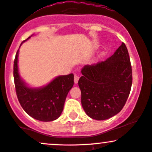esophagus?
<instances>
[{
  "label": "esophagus",
  "mask_w": 152,
  "mask_h": 152,
  "mask_svg": "<svg viewBox=\"0 0 152 152\" xmlns=\"http://www.w3.org/2000/svg\"><path fill=\"white\" fill-rule=\"evenodd\" d=\"M79 78H80L79 75H75V77H74V82H75V83H78Z\"/></svg>",
  "instance_id": "34e87169"
}]
</instances>
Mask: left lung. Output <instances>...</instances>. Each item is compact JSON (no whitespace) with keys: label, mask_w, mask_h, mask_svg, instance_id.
<instances>
[{"label":"left lung","mask_w":152,"mask_h":152,"mask_svg":"<svg viewBox=\"0 0 152 152\" xmlns=\"http://www.w3.org/2000/svg\"><path fill=\"white\" fill-rule=\"evenodd\" d=\"M78 81L81 104L87 115L107 120L122 110L131 89L133 76L130 56L124 43L104 61L86 65Z\"/></svg>","instance_id":"8db88e82"}]
</instances>
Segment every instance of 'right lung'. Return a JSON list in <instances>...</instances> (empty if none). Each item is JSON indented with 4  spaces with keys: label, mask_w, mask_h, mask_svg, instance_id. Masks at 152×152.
Segmentation results:
<instances>
[{
    "label": "right lung",
    "mask_w": 152,
    "mask_h": 152,
    "mask_svg": "<svg viewBox=\"0 0 152 152\" xmlns=\"http://www.w3.org/2000/svg\"><path fill=\"white\" fill-rule=\"evenodd\" d=\"M18 53L19 50L14 61V78L16 94L21 106L30 117L35 120L43 122L56 120L61 115L66 96L74 85V75L57 77L41 88H30L19 77Z\"/></svg>",
    "instance_id": "right-lung-1"
}]
</instances>
